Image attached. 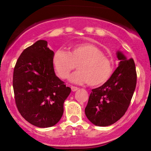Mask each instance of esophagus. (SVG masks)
<instances>
[{"mask_svg": "<svg viewBox=\"0 0 151 151\" xmlns=\"http://www.w3.org/2000/svg\"><path fill=\"white\" fill-rule=\"evenodd\" d=\"M71 89H72V91H77V90L79 89V88L77 87V86H71Z\"/></svg>", "mask_w": 151, "mask_h": 151, "instance_id": "34e87169", "label": "esophagus"}]
</instances>
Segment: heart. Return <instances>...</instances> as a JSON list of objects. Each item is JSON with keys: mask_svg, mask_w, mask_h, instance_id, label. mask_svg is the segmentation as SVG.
<instances>
[{"mask_svg": "<svg viewBox=\"0 0 151 151\" xmlns=\"http://www.w3.org/2000/svg\"><path fill=\"white\" fill-rule=\"evenodd\" d=\"M52 65L56 73L62 79L68 77L74 70L79 71L70 76L75 84L88 83L91 86L103 85L114 72V61L104 55L98 47L89 43H81L70 47L69 51L58 50L52 57Z\"/></svg>", "mask_w": 151, "mask_h": 151, "instance_id": "b5f03b06", "label": "heart"}]
</instances>
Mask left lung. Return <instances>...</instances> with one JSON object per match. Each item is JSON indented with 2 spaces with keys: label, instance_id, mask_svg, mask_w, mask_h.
<instances>
[{
  "label": "left lung",
  "instance_id": "8db88e82",
  "mask_svg": "<svg viewBox=\"0 0 151 151\" xmlns=\"http://www.w3.org/2000/svg\"><path fill=\"white\" fill-rule=\"evenodd\" d=\"M119 67L109 80L91 90L85 108L87 119L94 125L108 126L121 119L129 108L136 86V65L117 52Z\"/></svg>",
  "mask_w": 151,
  "mask_h": 151
}]
</instances>
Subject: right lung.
I'll return each instance as SVG.
<instances>
[{
    "label": "right lung",
    "mask_w": 151,
    "mask_h": 151,
    "mask_svg": "<svg viewBox=\"0 0 151 151\" xmlns=\"http://www.w3.org/2000/svg\"><path fill=\"white\" fill-rule=\"evenodd\" d=\"M54 52L45 40H38L23 50L14 67L13 86L18 111L40 128L55 126L64 112L71 89L55 75Z\"/></svg>",
    "instance_id": "obj_1"
}]
</instances>
